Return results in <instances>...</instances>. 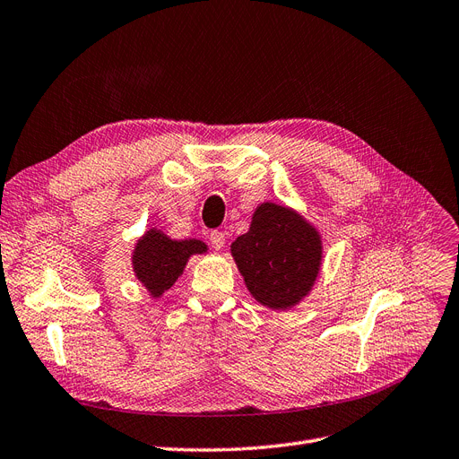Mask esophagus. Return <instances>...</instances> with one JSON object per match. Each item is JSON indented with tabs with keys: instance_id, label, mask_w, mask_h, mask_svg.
Returning <instances> with one entry per match:
<instances>
[{
	"instance_id": "1",
	"label": "esophagus",
	"mask_w": 459,
	"mask_h": 459,
	"mask_svg": "<svg viewBox=\"0 0 459 459\" xmlns=\"http://www.w3.org/2000/svg\"><path fill=\"white\" fill-rule=\"evenodd\" d=\"M209 243L214 250H222L224 245H226V237L222 231H211L209 235Z\"/></svg>"
}]
</instances>
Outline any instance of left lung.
I'll use <instances>...</instances> for the list:
<instances>
[{
	"label": "left lung",
	"mask_w": 459,
	"mask_h": 459,
	"mask_svg": "<svg viewBox=\"0 0 459 459\" xmlns=\"http://www.w3.org/2000/svg\"><path fill=\"white\" fill-rule=\"evenodd\" d=\"M231 255L255 301L288 310L313 291L324 245L318 228L301 212L264 201L255 207L248 231L231 243Z\"/></svg>",
	"instance_id": "8db88e82"
}]
</instances>
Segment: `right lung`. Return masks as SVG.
Wrapping results in <instances>:
<instances>
[{
  "instance_id": "add662e5",
  "label": "right lung",
  "mask_w": 459,
  "mask_h": 459,
  "mask_svg": "<svg viewBox=\"0 0 459 459\" xmlns=\"http://www.w3.org/2000/svg\"><path fill=\"white\" fill-rule=\"evenodd\" d=\"M207 250L199 239H171L161 230L149 228L134 245L132 269L149 296L160 299L177 282L192 255Z\"/></svg>"
}]
</instances>
